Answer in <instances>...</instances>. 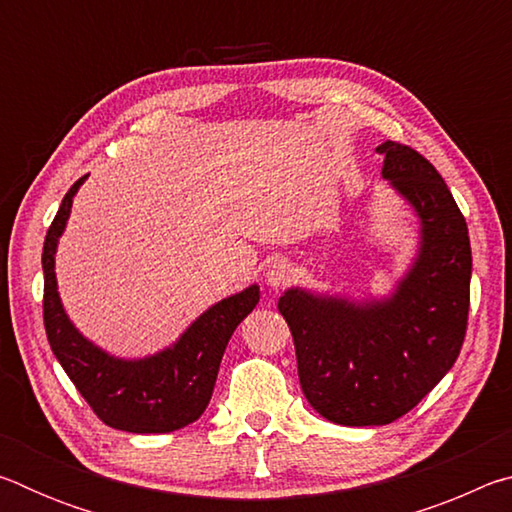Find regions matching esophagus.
I'll list each match as a JSON object with an SVG mask.
<instances>
[{
  "mask_svg": "<svg viewBox=\"0 0 512 512\" xmlns=\"http://www.w3.org/2000/svg\"><path fill=\"white\" fill-rule=\"evenodd\" d=\"M266 284L271 289H282L287 287L293 277V268L289 262H284V259H275V262L266 268Z\"/></svg>",
  "mask_w": 512,
  "mask_h": 512,
  "instance_id": "obj_1",
  "label": "esophagus"
}]
</instances>
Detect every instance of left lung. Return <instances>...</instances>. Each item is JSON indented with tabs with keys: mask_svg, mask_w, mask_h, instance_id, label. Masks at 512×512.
<instances>
[{
	"mask_svg": "<svg viewBox=\"0 0 512 512\" xmlns=\"http://www.w3.org/2000/svg\"><path fill=\"white\" fill-rule=\"evenodd\" d=\"M381 178L418 219V253L384 298L291 287L277 309L296 345L302 393L343 427H381L409 413L452 370L470 311L467 223L445 180L411 146L384 142Z\"/></svg>",
	"mask_w": 512,
	"mask_h": 512,
	"instance_id": "8db88e82",
	"label": "left lung"
}]
</instances>
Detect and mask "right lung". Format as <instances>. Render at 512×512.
I'll return each instance as SVG.
<instances>
[{
	"label": "right lung",
	"instance_id": "add662e5",
	"mask_svg": "<svg viewBox=\"0 0 512 512\" xmlns=\"http://www.w3.org/2000/svg\"><path fill=\"white\" fill-rule=\"evenodd\" d=\"M83 176L69 187L49 225L42 248L45 271V329L67 377L74 381L92 411L112 429L131 433H169L201 418L219 375V366L232 332L259 302V287L214 302L176 343L149 357L121 359L94 345L69 320L56 282V250L63 237L72 201Z\"/></svg>",
	"mask_w": 512,
	"mask_h": 512
}]
</instances>
